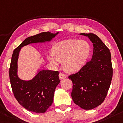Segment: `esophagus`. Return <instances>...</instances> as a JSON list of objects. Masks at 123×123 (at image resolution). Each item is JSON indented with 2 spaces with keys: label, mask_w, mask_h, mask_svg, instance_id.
<instances>
[{
  "label": "esophagus",
  "mask_w": 123,
  "mask_h": 123,
  "mask_svg": "<svg viewBox=\"0 0 123 123\" xmlns=\"http://www.w3.org/2000/svg\"><path fill=\"white\" fill-rule=\"evenodd\" d=\"M59 78H60V79H63L66 78V76L65 74H64L60 73L59 74Z\"/></svg>",
  "instance_id": "obj_1"
}]
</instances>
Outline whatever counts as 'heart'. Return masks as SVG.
I'll use <instances>...</instances> for the list:
<instances>
[{
  "instance_id": "b5f03b06",
  "label": "heart",
  "mask_w": 123,
  "mask_h": 123,
  "mask_svg": "<svg viewBox=\"0 0 123 123\" xmlns=\"http://www.w3.org/2000/svg\"><path fill=\"white\" fill-rule=\"evenodd\" d=\"M91 52V46L87 41L71 39L56 43L52 47V54L48 58L55 65L62 61L63 68L66 72L74 73L84 66Z\"/></svg>"
}]
</instances>
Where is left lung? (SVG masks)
I'll return each instance as SVG.
<instances>
[{
	"mask_svg": "<svg viewBox=\"0 0 123 123\" xmlns=\"http://www.w3.org/2000/svg\"><path fill=\"white\" fill-rule=\"evenodd\" d=\"M93 44L91 59L79 72L68 77L73 83V102L84 110H91L104 102L110 88L113 68L110 50L93 33H80Z\"/></svg>",
	"mask_w": 123,
	"mask_h": 123,
	"instance_id": "8db88e82",
	"label": "left lung"
}]
</instances>
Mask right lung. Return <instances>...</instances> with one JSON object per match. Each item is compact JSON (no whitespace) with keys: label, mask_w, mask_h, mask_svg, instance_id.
Wrapping results in <instances>:
<instances>
[{"label":"right lung","mask_w":123,"mask_h":123,"mask_svg":"<svg viewBox=\"0 0 123 123\" xmlns=\"http://www.w3.org/2000/svg\"><path fill=\"white\" fill-rule=\"evenodd\" d=\"M58 34L41 33L26 38L13 52L9 69L11 88L17 101L31 112L43 113L51 106L56 86L60 82L58 71L39 70L30 80L21 79L17 75V61L21 48L30 44L49 42Z\"/></svg>","instance_id":"obj_1"}]
</instances>
